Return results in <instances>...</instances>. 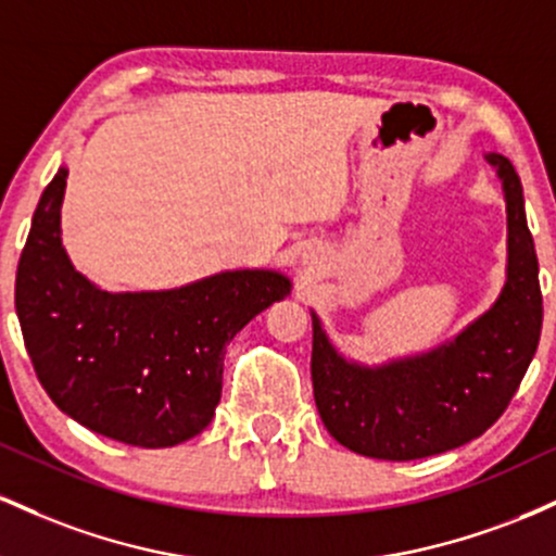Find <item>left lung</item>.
<instances>
[{
	"label": "left lung",
	"instance_id": "8db88e82",
	"mask_svg": "<svg viewBox=\"0 0 556 556\" xmlns=\"http://www.w3.org/2000/svg\"><path fill=\"white\" fill-rule=\"evenodd\" d=\"M507 203V279L489 311L424 353L376 366L344 358L314 321L311 379L331 437L376 460H420L496 424L539 348L544 303L522 185L509 159L486 154Z\"/></svg>",
	"mask_w": 556,
	"mask_h": 556
}]
</instances>
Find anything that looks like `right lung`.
<instances>
[{"label":"right lung","instance_id":"add662e5","mask_svg":"<svg viewBox=\"0 0 556 556\" xmlns=\"http://www.w3.org/2000/svg\"><path fill=\"white\" fill-rule=\"evenodd\" d=\"M67 167L38 201L15 279L25 350L47 394L114 442L175 446L212 424L232 337L292 282L274 269H227L172 290L110 292L62 245Z\"/></svg>","mask_w":556,"mask_h":556}]
</instances>
